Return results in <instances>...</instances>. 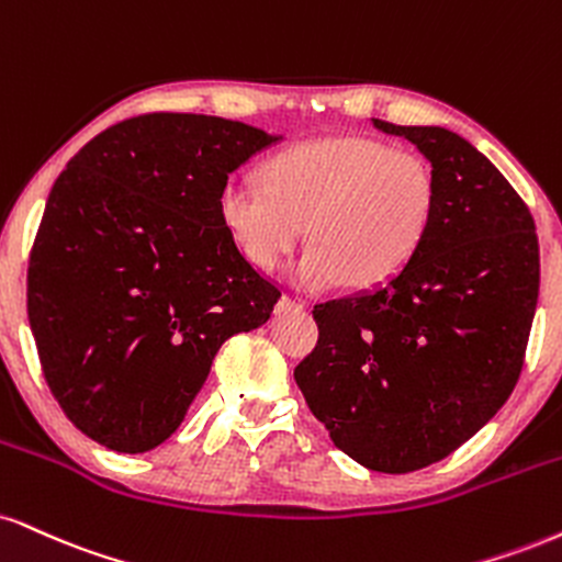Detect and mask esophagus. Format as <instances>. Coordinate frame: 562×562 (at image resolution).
I'll use <instances>...</instances> for the list:
<instances>
[{"label":"esophagus","instance_id":"obj_1","mask_svg":"<svg viewBox=\"0 0 562 562\" xmlns=\"http://www.w3.org/2000/svg\"><path fill=\"white\" fill-rule=\"evenodd\" d=\"M306 308V303L299 301V299H290V295H282L280 301H277V314H288V311H303Z\"/></svg>","mask_w":562,"mask_h":562}]
</instances>
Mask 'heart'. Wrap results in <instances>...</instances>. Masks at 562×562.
<instances>
[{
	"label": "heart",
	"instance_id": "heart-1",
	"mask_svg": "<svg viewBox=\"0 0 562 562\" xmlns=\"http://www.w3.org/2000/svg\"><path fill=\"white\" fill-rule=\"evenodd\" d=\"M437 178L414 151L369 135L290 146L263 165V182L227 180L220 222L254 267L274 269L303 238L290 263L303 290L353 282L380 288L408 267L437 216Z\"/></svg>",
	"mask_w": 562,
	"mask_h": 562
}]
</instances>
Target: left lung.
Segmentation results:
<instances>
[{"instance_id": "obj_1", "label": "left lung", "mask_w": 562, "mask_h": 562, "mask_svg": "<svg viewBox=\"0 0 562 562\" xmlns=\"http://www.w3.org/2000/svg\"><path fill=\"white\" fill-rule=\"evenodd\" d=\"M374 127L429 159L435 225L390 282L314 306L319 342L295 382L346 456L408 474L461 448L510 397L537 311L539 240L524 199L461 135Z\"/></svg>"}]
</instances>
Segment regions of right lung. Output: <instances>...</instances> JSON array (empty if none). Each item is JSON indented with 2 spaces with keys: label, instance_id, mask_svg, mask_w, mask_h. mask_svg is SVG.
Returning a JSON list of instances; mask_svg holds the SVG:
<instances>
[{
  "label": "right lung",
  "instance_id": "1",
  "mask_svg": "<svg viewBox=\"0 0 562 562\" xmlns=\"http://www.w3.org/2000/svg\"><path fill=\"white\" fill-rule=\"evenodd\" d=\"M277 140L209 114H138L54 180L31 248L29 322L54 401L93 442L157 448L222 342L269 319L280 290L238 251L216 201L229 172Z\"/></svg>",
  "mask_w": 562,
  "mask_h": 562
}]
</instances>
